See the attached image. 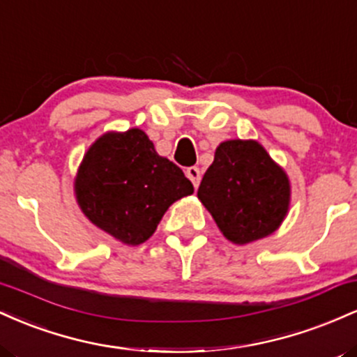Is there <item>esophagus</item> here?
<instances>
[{
	"label": "esophagus",
	"instance_id": "obj_1",
	"mask_svg": "<svg viewBox=\"0 0 357 357\" xmlns=\"http://www.w3.org/2000/svg\"><path fill=\"white\" fill-rule=\"evenodd\" d=\"M186 176L190 178V181L195 184V188L199 186V181H202V171H199V167H196V166L188 167Z\"/></svg>",
	"mask_w": 357,
	"mask_h": 357
}]
</instances>
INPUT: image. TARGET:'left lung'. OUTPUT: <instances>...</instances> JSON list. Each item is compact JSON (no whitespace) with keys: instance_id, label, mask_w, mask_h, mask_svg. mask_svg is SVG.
Segmentation results:
<instances>
[{"instance_id":"1","label":"left lung","mask_w":357,"mask_h":357,"mask_svg":"<svg viewBox=\"0 0 357 357\" xmlns=\"http://www.w3.org/2000/svg\"><path fill=\"white\" fill-rule=\"evenodd\" d=\"M290 195L284 167L253 139L221 142L198 188V199L235 245L277 231L289 213Z\"/></svg>"}]
</instances>
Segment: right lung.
<instances>
[{"label":"right lung","mask_w":357,"mask_h":357,"mask_svg":"<svg viewBox=\"0 0 357 357\" xmlns=\"http://www.w3.org/2000/svg\"><path fill=\"white\" fill-rule=\"evenodd\" d=\"M192 191L183 171L155 153L137 127L102 134L73 179L77 204L90 223L130 247L149 240L167 208Z\"/></svg>","instance_id":"add662e5"}]
</instances>
